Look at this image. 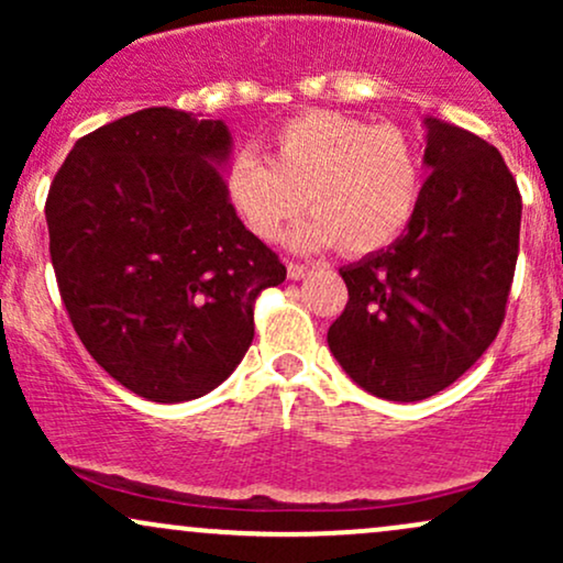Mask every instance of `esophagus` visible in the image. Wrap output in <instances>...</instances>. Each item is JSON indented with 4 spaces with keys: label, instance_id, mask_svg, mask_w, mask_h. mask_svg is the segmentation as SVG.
<instances>
[{
    "label": "esophagus",
    "instance_id": "esophagus-1",
    "mask_svg": "<svg viewBox=\"0 0 563 563\" xmlns=\"http://www.w3.org/2000/svg\"><path fill=\"white\" fill-rule=\"evenodd\" d=\"M309 275V267H303L299 262H288V277L290 280H303Z\"/></svg>",
    "mask_w": 563,
    "mask_h": 563
}]
</instances>
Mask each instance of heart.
I'll use <instances>...</instances> for the list:
<instances>
[{
	"instance_id": "1",
	"label": "heart",
	"mask_w": 563,
	"mask_h": 563,
	"mask_svg": "<svg viewBox=\"0 0 563 563\" xmlns=\"http://www.w3.org/2000/svg\"><path fill=\"white\" fill-rule=\"evenodd\" d=\"M267 151L238 153L224 172L230 206L262 241H275L307 203L312 217L288 232V245L367 256L397 241L421 206L423 151L397 124L303 111L269 132Z\"/></svg>"
}]
</instances>
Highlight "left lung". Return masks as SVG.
Returning a JSON list of instances; mask_svg holds the SVG:
<instances>
[{"label": "left lung", "mask_w": 563, "mask_h": 563, "mask_svg": "<svg viewBox=\"0 0 563 563\" xmlns=\"http://www.w3.org/2000/svg\"><path fill=\"white\" fill-rule=\"evenodd\" d=\"M426 124L421 206L389 249L341 269L349 301L328 328L349 378L391 402L448 389L487 352L519 256L521 196L497 147Z\"/></svg>", "instance_id": "obj_1"}]
</instances>
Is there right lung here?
Instances as JSON below:
<instances>
[{
	"label": "right lung",
	"mask_w": 563,
	"mask_h": 563,
	"mask_svg": "<svg viewBox=\"0 0 563 563\" xmlns=\"http://www.w3.org/2000/svg\"><path fill=\"white\" fill-rule=\"evenodd\" d=\"M222 121L145 108L84 134L47 192L49 256L95 363L151 402L217 389L286 264L243 228L217 164Z\"/></svg>",
	"instance_id": "right-lung-1"
}]
</instances>
